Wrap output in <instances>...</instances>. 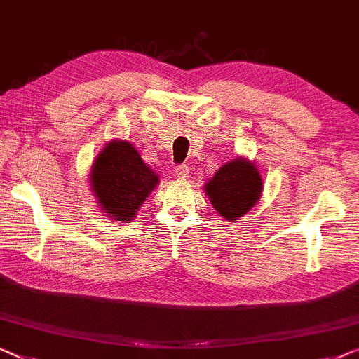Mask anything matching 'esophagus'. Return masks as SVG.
Masks as SVG:
<instances>
[{"label":"esophagus","instance_id":"1","mask_svg":"<svg viewBox=\"0 0 359 359\" xmlns=\"http://www.w3.org/2000/svg\"><path fill=\"white\" fill-rule=\"evenodd\" d=\"M175 177L177 179H180V180H185L187 177H189V165H185V164H180V165H177V168H175Z\"/></svg>","mask_w":359,"mask_h":359}]
</instances>
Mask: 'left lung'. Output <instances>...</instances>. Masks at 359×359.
<instances>
[{"label":"left lung","mask_w":359,"mask_h":359,"mask_svg":"<svg viewBox=\"0 0 359 359\" xmlns=\"http://www.w3.org/2000/svg\"><path fill=\"white\" fill-rule=\"evenodd\" d=\"M262 187L257 165L245 158H237L216 170L205 185V191L213 208L226 221H234L259 201Z\"/></svg>","instance_id":"obj_1"}]
</instances>
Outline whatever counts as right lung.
Masks as SVG:
<instances>
[{
    "label": "right lung",
    "instance_id": "1",
    "mask_svg": "<svg viewBox=\"0 0 359 359\" xmlns=\"http://www.w3.org/2000/svg\"><path fill=\"white\" fill-rule=\"evenodd\" d=\"M90 189L104 213L115 221H131L159 184L128 141L114 140L100 151L90 169Z\"/></svg>",
    "mask_w": 359,
    "mask_h": 359
}]
</instances>
